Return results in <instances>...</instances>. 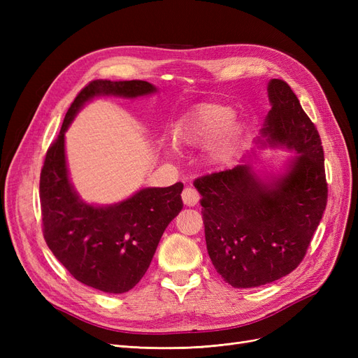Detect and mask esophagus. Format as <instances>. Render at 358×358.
I'll return each mask as SVG.
<instances>
[{
    "instance_id": "obj_1",
    "label": "esophagus",
    "mask_w": 358,
    "mask_h": 358,
    "mask_svg": "<svg viewBox=\"0 0 358 358\" xmlns=\"http://www.w3.org/2000/svg\"><path fill=\"white\" fill-rule=\"evenodd\" d=\"M182 200H183V204L192 208V206H196L199 203L200 196H199V192H197L196 188L185 187V189L182 191Z\"/></svg>"
}]
</instances>
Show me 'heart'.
Returning <instances> with one entry per match:
<instances>
[{
	"mask_svg": "<svg viewBox=\"0 0 358 358\" xmlns=\"http://www.w3.org/2000/svg\"><path fill=\"white\" fill-rule=\"evenodd\" d=\"M233 110L222 104H201L185 116L176 127L179 145L203 146L208 142V154L213 161L229 158L237 142Z\"/></svg>",
	"mask_w": 358,
	"mask_h": 358,
	"instance_id": "b5f03b06",
	"label": "heart"
}]
</instances>
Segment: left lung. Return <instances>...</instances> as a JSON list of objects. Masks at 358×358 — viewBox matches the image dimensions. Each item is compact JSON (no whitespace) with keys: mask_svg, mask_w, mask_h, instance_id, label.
Listing matches in <instances>:
<instances>
[{"mask_svg":"<svg viewBox=\"0 0 358 358\" xmlns=\"http://www.w3.org/2000/svg\"><path fill=\"white\" fill-rule=\"evenodd\" d=\"M267 91L272 109L262 133L270 145L297 152L287 175L270 187L242 164L194 180L212 264L234 288L266 285L291 273L305 258L327 206L315 124L287 82L272 79Z\"/></svg>","mask_w":358,"mask_h":358,"instance_id":"8db88e82","label":"left lung"}]
</instances>
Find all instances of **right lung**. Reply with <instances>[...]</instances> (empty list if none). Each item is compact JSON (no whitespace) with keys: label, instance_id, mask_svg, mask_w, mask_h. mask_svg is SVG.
<instances>
[{"label":"right lung","instance_id":"1","mask_svg":"<svg viewBox=\"0 0 358 358\" xmlns=\"http://www.w3.org/2000/svg\"><path fill=\"white\" fill-rule=\"evenodd\" d=\"M145 80H92L78 94L64 117L40 173L43 236L59 263L79 282L112 294L131 289L152 262L162 233L182 210L180 182L167 188L140 189L107 208L83 203L67 175L64 133L80 107L95 95H148Z\"/></svg>","mask_w":358,"mask_h":358}]
</instances>
